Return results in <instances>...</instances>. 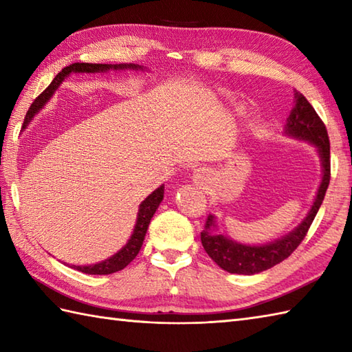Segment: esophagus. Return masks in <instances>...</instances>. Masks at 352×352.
Wrapping results in <instances>:
<instances>
[{"instance_id":"esophagus-1","label":"esophagus","mask_w":352,"mask_h":352,"mask_svg":"<svg viewBox=\"0 0 352 352\" xmlns=\"http://www.w3.org/2000/svg\"><path fill=\"white\" fill-rule=\"evenodd\" d=\"M192 178H193V182H195V183L204 184V182L207 180V169H204V168H197L195 170H193Z\"/></svg>"}]
</instances>
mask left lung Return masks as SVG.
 I'll use <instances>...</instances> for the list:
<instances>
[{"instance_id":"8db88e82","label":"left lung","mask_w":352,"mask_h":352,"mask_svg":"<svg viewBox=\"0 0 352 352\" xmlns=\"http://www.w3.org/2000/svg\"><path fill=\"white\" fill-rule=\"evenodd\" d=\"M294 107L284 125L283 136L307 142L319 155L322 177L318 186L315 199L307 214L298 226L284 236L266 243H242L234 241L227 233L219 231V223L214 214H208L206 227L201 233V243L216 265L223 271L239 275H254L278 265L287 258L307 234L313 219L322 204L328 184H330V140L324 122L305 100V96L295 91Z\"/></svg>"}]
</instances>
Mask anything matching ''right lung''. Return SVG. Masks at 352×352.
<instances>
[{"instance_id":"right-lung-1","label":"right lung","mask_w":352,"mask_h":352,"mask_svg":"<svg viewBox=\"0 0 352 352\" xmlns=\"http://www.w3.org/2000/svg\"><path fill=\"white\" fill-rule=\"evenodd\" d=\"M109 71H148L146 68L140 65H134V63H119V65H101V63H72L66 68L62 69V72H58L56 78L51 81V85L45 89V91L37 96L34 102L32 104V107L27 111L25 115V121L22 129H27L28 124L33 121V118L39 113V111L45 107L54 92L58 89L63 81L68 78L71 74H98V72H109ZM163 193H164V186L162 184L160 188H157L154 192L149 193V195L142 201L138 210V218L136 223H134L133 233L130 236L129 241L122 246L121 250L116 251L113 256H110L109 258L98 261V263H92V265H71V267L77 269L80 272H85L89 275H109L121 271L126 265H130L131 261L136 258L139 254L142 243H144V239L146 236V230L149 222H151V218L154 213L159 208L162 199H163Z\"/></svg>"}]
</instances>
